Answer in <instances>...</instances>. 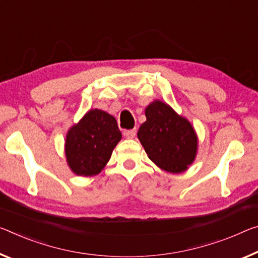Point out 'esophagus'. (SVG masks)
<instances>
[{
  "label": "esophagus",
  "mask_w": 258,
  "mask_h": 258,
  "mask_svg": "<svg viewBox=\"0 0 258 258\" xmlns=\"http://www.w3.org/2000/svg\"><path fill=\"white\" fill-rule=\"evenodd\" d=\"M136 134H137V130L136 128L124 131V137L127 138V139H133L134 137H136Z\"/></svg>",
  "instance_id": "34e87169"
}]
</instances>
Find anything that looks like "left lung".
Wrapping results in <instances>:
<instances>
[{
  "instance_id": "obj_1",
  "label": "left lung",
  "mask_w": 258,
  "mask_h": 258,
  "mask_svg": "<svg viewBox=\"0 0 258 258\" xmlns=\"http://www.w3.org/2000/svg\"><path fill=\"white\" fill-rule=\"evenodd\" d=\"M147 120L138 139L151 162L170 173H181L193 164L199 138L193 125L165 102L155 100L145 110Z\"/></svg>"
}]
</instances>
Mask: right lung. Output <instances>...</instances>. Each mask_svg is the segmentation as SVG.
<instances>
[{
	"label": "right lung",
	"instance_id": "obj_1",
	"mask_svg": "<svg viewBox=\"0 0 258 258\" xmlns=\"http://www.w3.org/2000/svg\"><path fill=\"white\" fill-rule=\"evenodd\" d=\"M120 140L116 118L103 110H89L67 133L64 150L68 165L81 177L99 174Z\"/></svg>",
	"mask_w": 258,
	"mask_h": 258
}]
</instances>
